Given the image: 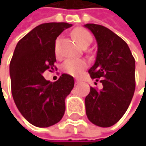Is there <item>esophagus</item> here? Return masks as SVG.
<instances>
[{
    "instance_id": "1",
    "label": "esophagus",
    "mask_w": 146,
    "mask_h": 146,
    "mask_svg": "<svg viewBox=\"0 0 146 146\" xmlns=\"http://www.w3.org/2000/svg\"><path fill=\"white\" fill-rule=\"evenodd\" d=\"M80 80H78V79H76V84H80Z\"/></svg>"
}]
</instances>
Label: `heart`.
<instances>
[{
	"label": "heart",
	"mask_w": 146,
	"mask_h": 146,
	"mask_svg": "<svg viewBox=\"0 0 146 146\" xmlns=\"http://www.w3.org/2000/svg\"><path fill=\"white\" fill-rule=\"evenodd\" d=\"M72 34L77 42L83 48L88 46L93 40V37L89 31L83 27H78L75 29ZM85 67L86 63L80 59H67L62 65V69L65 72L74 76H80Z\"/></svg>",
	"instance_id": "b5f03b06"
}]
</instances>
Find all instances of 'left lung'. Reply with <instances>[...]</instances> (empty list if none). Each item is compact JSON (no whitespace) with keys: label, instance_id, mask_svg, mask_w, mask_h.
<instances>
[{"label":"left lung","instance_id":"left-lung-1","mask_svg":"<svg viewBox=\"0 0 146 146\" xmlns=\"http://www.w3.org/2000/svg\"><path fill=\"white\" fill-rule=\"evenodd\" d=\"M84 27L98 44L96 61L88 73L102 84L100 90L90 88L86 115L93 124L108 127L120 119L131 103L136 87L135 59L127 43L107 27L94 23Z\"/></svg>","mask_w":146,"mask_h":146}]
</instances>
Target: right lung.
<instances>
[{
  "label": "right lung",
  "mask_w": 146,
  "mask_h": 146,
  "mask_svg": "<svg viewBox=\"0 0 146 146\" xmlns=\"http://www.w3.org/2000/svg\"><path fill=\"white\" fill-rule=\"evenodd\" d=\"M71 26L66 23L40 24L23 37L14 49L9 64L11 92L20 113L34 126H52L64 115L65 99L74 88V78L62 74L52 83L42 75L53 69L57 37Z\"/></svg>",
  "instance_id": "obj_1"
}]
</instances>
